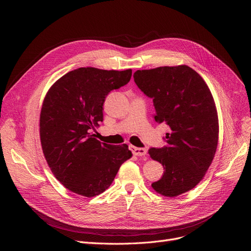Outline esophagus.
<instances>
[{
  "label": "esophagus",
  "instance_id": "1",
  "mask_svg": "<svg viewBox=\"0 0 251 251\" xmlns=\"http://www.w3.org/2000/svg\"><path fill=\"white\" fill-rule=\"evenodd\" d=\"M129 149H130L131 151H132V153H133L134 155L141 156V155H146V154H147V150H146V149L136 148V147H133V146H130Z\"/></svg>",
  "mask_w": 251,
  "mask_h": 251
}]
</instances>
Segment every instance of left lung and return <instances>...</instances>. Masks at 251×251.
I'll use <instances>...</instances> for the list:
<instances>
[{"mask_svg":"<svg viewBox=\"0 0 251 251\" xmlns=\"http://www.w3.org/2000/svg\"><path fill=\"white\" fill-rule=\"evenodd\" d=\"M134 81L152 99L154 120L170 131L163 148L149 153L164 167L152 188L165 196H177L195 187L213 162L219 138L215 101L201 76L186 65L137 70Z\"/></svg>","mask_w":251,"mask_h":251,"instance_id":"left-lung-1","label":"left lung"}]
</instances>
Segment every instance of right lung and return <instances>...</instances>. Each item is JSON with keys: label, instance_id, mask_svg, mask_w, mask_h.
<instances>
[{"label": "right lung", "instance_id": "right-lung-1", "mask_svg": "<svg viewBox=\"0 0 251 251\" xmlns=\"http://www.w3.org/2000/svg\"><path fill=\"white\" fill-rule=\"evenodd\" d=\"M132 70L78 68L62 76L44 100L39 133L52 174L70 191L100 194L130 159L127 144L100 142L92 131L102 122V105L114 89L126 85Z\"/></svg>", "mask_w": 251, "mask_h": 251}]
</instances>
